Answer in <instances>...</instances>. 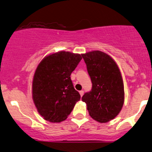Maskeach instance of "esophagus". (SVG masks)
<instances>
[{
    "label": "esophagus",
    "mask_w": 152,
    "mask_h": 152,
    "mask_svg": "<svg viewBox=\"0 0 152 152\" xmlns=\"http://www.w3.org/2000/svg\"><path fill=\"white\" fill-rule=\"evenodd\" d=\"M79 94H80V95H81V96H82L83 95V91H80Z\"/></svg>",
    "instance_id": "34e87169"
}]
</instances>
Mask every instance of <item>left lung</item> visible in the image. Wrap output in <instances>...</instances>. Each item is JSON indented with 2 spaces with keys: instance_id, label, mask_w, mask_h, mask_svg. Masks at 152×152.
Masks as SVG:
<instances>
[{
  "instance_id": "obj_1",
  "label": "left lung",
  "mask_w": 152,
  "mask_h": 152,
  "mask_svg": "<svg viewBox=\"0 0 152 152\" xmlns=\"http://www.w3.org/2000/svg\"><path fill=\"white\" fill-rule=\"evenodd\" d=\"M92 82L91 91L82 96L88 114L99 123L114 119L124 102V87L117 64L100 50L81 54Z\"/></svg>"
}]
</instances>
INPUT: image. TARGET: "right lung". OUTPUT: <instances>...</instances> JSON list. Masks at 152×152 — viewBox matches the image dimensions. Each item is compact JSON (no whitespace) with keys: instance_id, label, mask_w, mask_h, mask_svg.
<instances>
[{"instance_id":"1","label":"right lung","mask_w":152,"mask_h":152,"mask_svg":"<svg viewBox=\"0 0 152 152\" xmlns=\"http://www.w3.org/2000/svg\"><path fill=\"white\" fill-rule=\"evenodd\" d=\"M81 59L78 53L59 51L47 56L38 65L32 81V98L46 121L66 120L81 99L70 76Z\"/></svg>"}]
</instances>
